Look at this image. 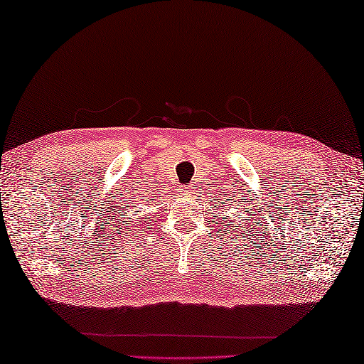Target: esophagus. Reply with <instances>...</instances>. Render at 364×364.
<instances>
[{
  "instance_id": "1",
  "label": "esophagus",
  "mask_w": 364,
  "mask_h": 364,
  "mask_svg": "<svg viewBox=\"0 0 364 364\" xmlns=\"http://www.w3.org/2000/svg\"><path fill=\"white\" fill-rule=\"evenodd\" d=\"M181 192H182L183 195H190V193H192V192H190V188H188V187H183V188L181 190Z\"/></svg>"
}]
</instances>
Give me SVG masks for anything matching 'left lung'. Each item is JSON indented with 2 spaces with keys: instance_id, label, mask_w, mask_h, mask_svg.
<instances>
[{
  "instance_id": "obj_1",
  "label": "left lung",
  "mask_w": 364,
  "mask_h": 364,
  "mask_svg": "<svg viewBox=\"0 0 364 364\" xmlns=\"http://www.w3.org/2000/svg\"><path fill=\"white\" fill-rule=\"evenodd\" d=\"M220 205H224V206H220V209H222V211H224V213H227V209H225V208H227V206H230V205H228V203H227L225 200H220ZM227 218H228V219H230V215H227ZM233 224H235V222H233V220H230V222H228V224H227V227H230V225L233 227Z\"/></svg>"
}]
</instances>
